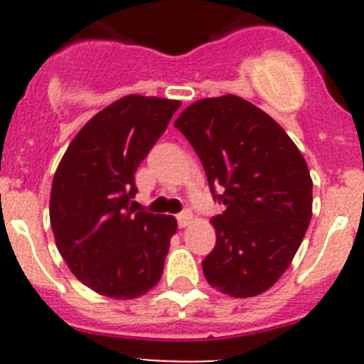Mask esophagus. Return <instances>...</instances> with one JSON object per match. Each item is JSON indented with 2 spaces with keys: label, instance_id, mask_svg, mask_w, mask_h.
Returning a JSON list of instances; mask_svg holds the SVG:
<instances>
[{
  "label": "esophagus",
  "instance_id": "34e87169",
  "mask_svg": "<svg viewBox=\"0 0 364 364\" xmlns=\"http://www.w3.org/2000/svg\"><path fill=\"white\" fill-rule=\"evenodd\" d=\"M190 223H192V213L190 211H183L178 215V225L181 227V229H185V227H188Z\"/></svg>",
  "mask_w": 364,
  "mask_h": 364
}]
</instances>
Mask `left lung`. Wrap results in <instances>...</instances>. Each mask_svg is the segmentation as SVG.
<instances>
[{
  "mask_svg": "<svg viewBox=\"0 0 364 364\" xmlns=\"http://www.w3.org/2000/svg\"><path fill=\"white\" fill-rule=\"evenodd\" d=\"M174 127L225 205L211 218L216 245L203 260L205 280L227 296L262 294L291 266L310 223L306 161L269 114L236 95L196 102Z\"/></svg>",
  "mask_w": 364,
  "mask_h": 364,
  "instance_id": "left-lung-1",
  "label": "left lung"
}]
</instances>
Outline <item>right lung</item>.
Returning <instances> with one entry per match:
<instances>
[{
  "instance_id": "1",
  "label": "right lung",
  "mask_w": 364,
  "mask_h": 364,
  "mask_svg": "<svg viewBox=\"0 0 364 364\" xmlns=\"http://www.w3.org/2000/svg\"><path fill=\"white\" fill-rule=\"evenodd\" d=\"M181 102L128 95L95 114L73 137L50 190V227L70 271L91 291L135 299L164 273L178 222L135 211V171Z\"/></svg>"
}]
</instances>
